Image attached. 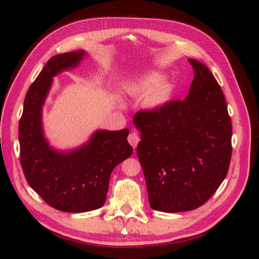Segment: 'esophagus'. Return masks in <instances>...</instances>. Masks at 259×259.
I'll use <instances>...</instances> for the list:
<instances>
[{"label": "esophagus", "instance_id": "1", "mask_svg": "<svg viewBox=\"0 0 259 259\" xmlns=\"http://www.w3.org/2000/svg\"><path fill=\"white\" fill-rule=\"evenodd\" d=\"M127 140H128L130 145L135 149V148L137 147V145H138L140 139H139V136L136 134L135 132H132V133H130V135H128V137H127Z\"/></svg>", "mask_w": 259, "mask_h": 259}]
</instances>
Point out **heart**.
<instances>
[{
	"label": "heart",
	"instance_id": "1",
	"mask_svg": "<svg viewBox=\"0 0 259 259\" xmlns=\"http://www.w3.org/2000/svg\"><path fill=\"white\" fill-rule=\"evenodd\" d=\"M164 79V73L149 69L132 77L125 89L134 95H146V107L151 110H158L168 104L173 95V85Z\"/></svg>",
	"mask_w": 259,
	"mask_h": 259
}]
</instances>
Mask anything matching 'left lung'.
Masks as SVG:
<instances>
[{"label":"left lung","mask_w":259,"mask_h":259,"mask_svg":"<svg viewBox=\"0 0 259 259\" xmlns=\"http://www.w3.org/2000/svg\"><path fill=\"white\" fill-rule=\"evenodd\" d=\"M194 77L184 100L140 111L137 156L151 208L179 213L200 207L215 193L231 160V119L208 68L189 58Z\"/></svg>","instance_id":"1"}]
</instances>
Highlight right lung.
I'll list each match as a JSON object with an SVG mask.
<instances>
[{
    "label": "right lung",
    "mask_w": 259,
    "mask_h": 259,
    "mask_svg": "<svg viewBox=\"0 0 259 259\" xmlns=\"http://www.w3.org/2000/svg\"><path fill=\"white\" fill-rule=\"evenodd\" d=\"M85 51L52 57L31 84L19 121L20 163L30 187L52 207L68 213L97 209L106 202L113 168L133 153L130 131H96L72 150L53 148L44 136L42 110L53 77L80 65Z\"/></svg>",
    "instance_id": "add662e5"
}]
</instances>
